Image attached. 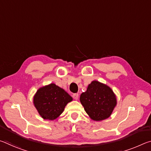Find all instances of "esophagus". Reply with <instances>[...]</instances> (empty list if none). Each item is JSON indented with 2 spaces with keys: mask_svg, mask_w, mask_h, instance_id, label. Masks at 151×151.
Wrapping results in <instances>:
<instances>
[{
  "mask_svg": "<svg viewBox=\"0 0 151 151\" xmlns=\"http://www.w3.org/2000/svg\"><path fill=\"white\" fill-rule=\"evenodd\" d=\"M78 96H79V94L78 93H75L73 94V98L74 99H75V100H78Z\"/></svg>",
  "mask_w": 151,
  "mask_h": 151,
  "instance_id": "obj_1",
  "label": "esophagus"
}]
</instances>
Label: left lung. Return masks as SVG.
Instances as JSON below:
<instances>
[{
  "label": "left lung",
  "instance_id": "obj_1",
  "mask_svg": "<svg viewBox=\"0 0 151 151\" xmlns=\"http://www.w3.org/2000/svg\"><path fill=\"white\" fill-rule=\"evenodd\" d=\"M80 101L89 117L94 121L108 119L117 104L116 96L112 88L97 81L89 84L86 91L81 94Z\"/></svg>",
  "mask_w": 151,
  "mask_h": 151
}]
</instances>
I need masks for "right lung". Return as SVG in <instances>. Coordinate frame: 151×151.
I'll use <instances>...</instances> for the list:
<instances>
[{"mask_svg": "<svg viewBox=\"0 0 151 151\" xmlns=\"http://www.w3.org/2000/svg\"><path fill=\"white\" fill-rule=\"evenodd\" d=\"M72 101V96L54 83L40 87L33 96V104L40 116L50 121L58 118Z\"/></svg>", "mask_w": 151, "mask_h": 151, "instance_id": "add662e5", "label": "right lung"}]
</instances>
